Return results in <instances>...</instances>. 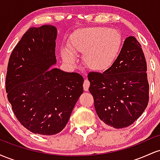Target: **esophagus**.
I'll list each match as a JSON object with an SVG mask.
<instances>
[{
  "instance_id": "obj_1",
  "label": "esophagus",
  "mask_w": 160,
  "mask_h": 160,
  "mask_svg": "<svg viewBox=\"0 0 160 160\" xmlns=\"http://www.w3.org/2000/svg\"><path fill=\"white\" fill-rule=\"evenodd\" d=\"M89 85H90V82L88 80H84V82H83V89L85 91H88L89 90Z\"/></svg>"
}]
</instances>
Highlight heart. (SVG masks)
<instances>
[{"mask_svg": "<svg viewBox=\"0 0 160 160\" xmlns=\"http://www.w3.org/2000/svg\"><path fill=\"white\" fill-rule=\"evenodd\" d=\"M122 37L117 29L108 27H89L76 31L69 38L68 47L63 49L64 60L73 62V53L83 54V63L86 68L95 71H103L114 62L120 50Z\"/></svg>", "mask_w": 160, "mask_h": 160, "instance_id": "heart-1", "label": "heart"}]
</instances>
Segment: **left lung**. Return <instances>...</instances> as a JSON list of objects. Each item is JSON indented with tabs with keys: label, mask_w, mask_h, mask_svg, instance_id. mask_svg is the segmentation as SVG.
Masks as SVG:
<instances>
[{
	"label": "left lung",
	"mask_w": 160,
	"mask_h": 160,
	"mask_svg": "<svg viewBox=\"0 0 160 160\" xmlns=\"http://www.w3.org/2000/svg\"><path fill=\"white\" fill-rule=\"evenodd\" d=\"M147 63L141 44L128 37L118 56L103 73L90 72L89 90L99 119L115 128L127 127L146 109L149 100Z\"/></svg>",
	"instance_id": "1"
}]
</instances>
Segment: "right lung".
Masks as SVG:
<instances>
[{
    "mask_svg": "<svg viewBox=\"0 0 160 160\" xmlns=\"http://www.w3.org/2000/svg\"><path fill=\"white\" fill-rule=\"evenodd\" d=\"M57 28H30L13 49L6 77L7 98L16 118L34 134L63 130L83 92V78L53 68Z\"/></svg>",
    "mask_w": 160,
    "mask_h": 160,
    "instance_id": "add662e5",
    "label": "right lung"
}]
</instances>
